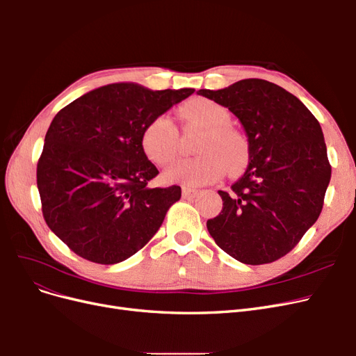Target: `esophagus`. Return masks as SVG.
I'll use <instances>...</instances> for the list:
<instances>
[{
    "label": "esophagus",
    "mask_w": 356,
    "mask_h": 356,
    "mask_svg": "<svg viewBox=\"0 0 356 356\" xmlns=\"http://www.w3.org/2000/svg\"><path fill=\"white\" fill-rule=\"evenodd\" d=\"M199 195L197 190H193V188H188V187H182V197L184 199H193Z\"/></svg>",
    "instance_id": "obj_1"
}]
</instances>
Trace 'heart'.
<instances>
[{
    "label": "heart",
    "instance_id": "1",
    "mask_svg": "<svg viewBox=\"0 0 356 356\" xmlns=\"http://www.w3.org/2000/svg\"><path fill=\"white\" fill-rule=\"evenodd\" d=\"M188 123L204 129L197 145L200 156L178 160L163 172L165 182L200 187L222 177L225 166L232 174L239 172L248 160L245 139L233 131L230 114L222 105L208 99L187 102L179 110ZM141 144L147 157L156 165H166L177 156L178 131L168 115H159L144 129Z\"/></svg>",
    "mask_w": 356,
    "mask_h": 356
}]
</instances>
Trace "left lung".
Segmentation results:
<instances>
[{
	"instance_id": "1",
	"label": "left lung",
	"mask_w": 356,
	"mask_h": 356,
	"mask_svg": "<svg viewBox=\"0 0 356 356\" xmlns=\"http://www.w3.org/2000/svg\"><path fill=\"white\" fill-rule=\"evenodd\" d=\"M229 108L248 138L250 163L207 227L224 252L243 264L288 254L315 224L331 178L319 122L297 96L260 79L220 90L200 89Z\"/></svg>"
}]
</instances>
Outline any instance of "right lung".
I'll return each mask as SVG.
<instances>
[{
  "label": "right lung",
  "mask_w": 356,
  "mask_h": 356,
  "mask_svg": "<svg viewBox=\"0 0 356 356\" xmlns=\"http://www.w3.org/2000/svg\"><path fill=\"white\" fill-rule=\"evenodd\" d=\"M195 89L149 90L113 83L53 118L37 165L50 230L86 260L115 264L153 238L181 188H152L159 170L143 149L144 129Z\"/></svg>",
  "instance_id": "add662e5"
}]
</instances>
